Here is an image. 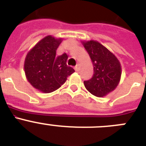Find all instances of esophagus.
I'll use <instances>...</instances> for the list:
<instances>
[{
	"instance_id": "34e87169",
	"label": "esophagus",
	"mask_w": 146,
	"mask_h": 146,
	"mask_svg": "<svg viewBox=\"0 0 146 146\" xmlns=\"http://www.w3.org/2000/svg\"><path fill=\"white\" fill-rule=\"evenodd\" d=\"M79 69H80V65L79 64H77V65L75 66V67H74V70H75L76 72H78V71H79Z\"/></svg>"
}]
</instances>
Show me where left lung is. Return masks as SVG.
I'll return each instance as SVG.
<instances>
[{
    "instance_id": "obj_1",
    "label": "left lung",
    "mask_w": 146,
    "mask_h": 146,
    "mask_svg": "<svg viewBox=\"0 0 146 146\" xmlns=\"http://www.w3.org/2000/svg\"><path fill=\"white\" fill-rule=\"evenodd\" d=\"M94 66L91 79L84 81L89 92L97 97H104L116 88L121 77V65L113 52L95 40L81 41Z\"/></svg>"
}]
</instances>
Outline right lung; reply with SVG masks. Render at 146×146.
<instances>
[{"mask_svg": "<svg viewBox=\"0 0 146 146\" xmlns=\"http://www.w3.org/2000/svg\"><path fill=\"white\" fill-rule=\"evenodd\" d=\"M63 41L49 35L40 40L27 53L24 70L28 82L34 88L44 94L56 91L74 73L66 64V53L56 56V50Z\"/></svg>", "mask_w": 146, "mask_h": 146, "instance_id": "obj_1", "label": "right lung"}]
</instances>
